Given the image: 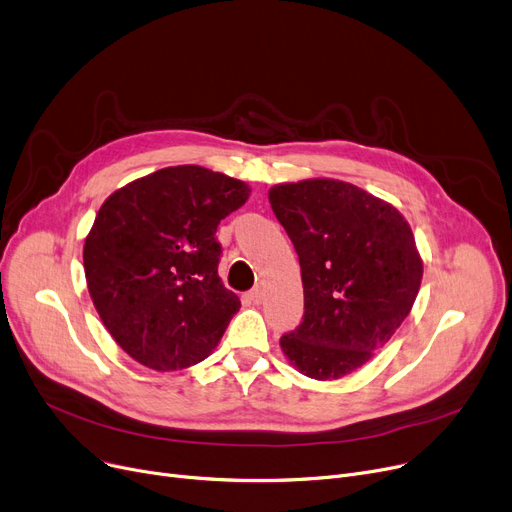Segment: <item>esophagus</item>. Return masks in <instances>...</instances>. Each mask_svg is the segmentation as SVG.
<instances>
[{
	"instance_id": "esophagus-1",
	"label": "esophagus",
	"mask_w": 512,
	"mask_h": 512,
	"mask_svg": "<svg viewBox=\"0 0 512 512\" xmlns=\"http://www.w3.org/2000/svg\"><path fill=\"white\" fill-rule=\"evenodd\" d=\"M249 299H251L255 305H259V303L263 301V288H261V286H255V288L249 292Z\"/></svg>"
}]
</instances>
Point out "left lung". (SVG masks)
I'll return each instance as SVG.
<instances>
[{"instance_id": "8db88e82", "label": "left lung", "mask_w": 512, "mask_h": 512, "mask_svg": "<svg viewBox=\"0 0 512 512\" xmlns=\"http://www.w3.org/2000/svg\"><path fill=\"white\" fill-rule=\"evenodd\" d=\"M278 222L299 255L301 326L280 346L313 380L363 367L411 313L423 278L415 236L402 213L363 188L311 178L270 188Z\"/></svg>"}]
</instances>
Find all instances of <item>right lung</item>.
Listing matches in <instances>:
<instances>
[{"mask_svg": "<svg viewBox=\"0 0 512 512\" xmlns=\"http://www.w3.org/2000/svg\"><path fill=\"white\" fill-rule=\"evenodd\" d=\"M249 195L242 180L172 166L103 201L85 238V276L105 330L134 361L176 371L218 346L240 301L218 276L215 230Z\"/></svg>", "mask_w": 512, "mask_h": 512, "instance_id": "obj_1", "label": "right lung"}]
</instances>
